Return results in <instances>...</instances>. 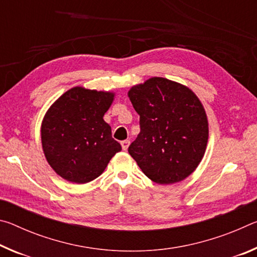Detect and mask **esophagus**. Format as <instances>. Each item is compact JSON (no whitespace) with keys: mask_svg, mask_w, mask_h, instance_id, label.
<instances>
[{"mask_svg":"<svg viewBox=\"0 0 257 257\" xmlns=\"http://www.w3.org/2000/svg\"><path fill=\"white\" fill-rule=\"evenodd\" d=\"M129 145H130V142L129 141H122V142H121V146H122V150L123 151H127Z\"/></svg>","mask_w":257,"mask_h":257,"instance_id":"obj_1","label":"esophagus"}]
</instances>
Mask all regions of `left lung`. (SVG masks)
<instances>
[{
    "label": "left lung",
    "instance_id": "8db88e82",
    "mask_svg": "<svg viewBox=\"0 0 257 257\" xmlns=\"http://www.w3.org/2000/svg\"><path fill=\"white\" fill-rule=\"evenodd\" d=\"M128 96L141 124L129 154L156 184L186 179L201 163L208 139L207 115L196 94L179 82L153 77L133 86Z\"/></svg>",
    "mask_w": 257,
    "mask_h": 257
}]
</instances>
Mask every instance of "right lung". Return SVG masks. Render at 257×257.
<instances>
[{"mask_svg": "<svg viewBox=\"0 0 257 257\" xmlns=\"http://www.w3.org/2000/svg\"><path fill=\"white\" fill-rule=\"evenodd\" d=\"M114 93L73 87L56 99L42 121L43 152L60 177L87 184L105 170L121 151L103 116Z\"/></svg>", "mask_w": 257, "mask_h": 257, "instance_id": "obj_1", "label": "right lung"}]
</instances>
